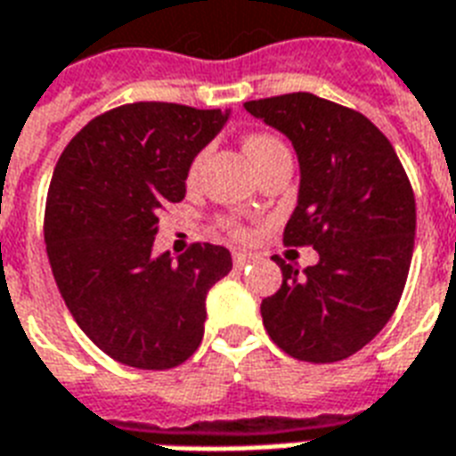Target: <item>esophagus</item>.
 <instances>
[{"mask_svg":"<svg viewBox=\"0 0 456 456\" xmlns=\"http://www.w3.org/2000/svg\"><path fill=\"white\" fill-rule=\"evenodd\" d=\"M232 257H234V267H239V270H243L246 265L256 263V260H257L256 256H250V253H241V250H236Z\"/></svg>","mask_w":456,"mask_h":456,"instance_id":"esophagus-1","label":"esophagus"}]
</instances>
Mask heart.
I'll list each match as a JSON object with an SVG mask.
<instances>
[{
  "label": "heart",
  "mask_w": 456,
  "mask_h": 456,
  "mask_svg": "<svg viewBox=\"0 0 456 456\" xmlns=\"http://www.w3.org/2000/svg\"><path fill=\"white\" fill-rule=\"evenodd\" d=\"M279 146H284L279 139H274L272 134H263V132H257V134H248L246 137V142H243V149H246V153H248V158L253 160V165L257 163V160H263L265 156L270 151H274V149H279ZM196 170H199V160H193L191 170H189V177H193L196 175ZM229 229L234 232V234H243L241 227H236L234 222H229Z\"/></svg>",
  "instance_id": "1"
}]
</instances>
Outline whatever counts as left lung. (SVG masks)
<instances>
[{
    "label": "left lung",
    "mask_w": 456,
    "mask_h": 456,
    "mask_svg": "<svg viewBox=\"0 0 456 456\" xmlns=\"http://www.w3.org/2000/svg\"><path fill=\"white\" fill-rule=\"evenodd\" d=\"M291 139L298 206L284 243L312 246L298 272L279 256L281 289L260 305L270 338L312 364L346 360L393 317L410 274L417 206L395 149L369 118L310 92L243 103Z\"/></svg>",
    "instance_id": "left-lung-1"
}]
</instances>
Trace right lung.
<instances>
[{"label":"right lung","mask_w":456,"mask_h":456,"mask_svg":"<svg viewBox=\"0 0 456 456\" xmlns=\"http://www.w3.org/2000/svg\"><path fill=\"white\" fill-rule=\"evenodd\" d=\"M220 109L137 102L82 127L53 167L46 256L68 310L120 364L172 369L203 340L206 296L232 270L224 246L153 256L158 215L184 199L193 158L227 123Z\"/></svg>","instance_id":"add662e5"}]
</instances>
